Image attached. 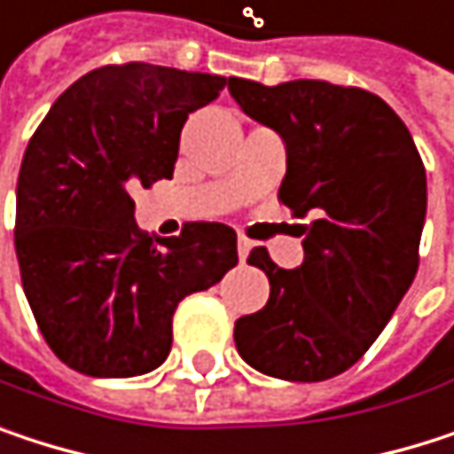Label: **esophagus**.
Wrapping results in <instances>:
<instances>
[{
  "label": "esophagus",
  "mask_w": 454,
  "mask_h": 454,
  "mask_svg": "<svg viewBox=\"0 0 454 454\" xmlns=\"http://www.w3.org/2000/svg\"><path fill=\"white\" fill-rule=\"evenodd\" d=\"M236 249H239V260H247V254H249V249H252V241H249L247 236H239Z\"/></svg>",
  "instance_id": "obj_1"
}]
</instances>
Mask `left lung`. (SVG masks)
<instances>
[{
	"mask_svg": "<svg viewBox=\"0 0 454 454\" xmlns=\"http://www.w3.org/2000/svg\"><path fill=\"white\" fill-rule=\"evenodd\" d=\"M236 105L286 144L278 202L308 218L305 262L278 268L265 247L270 297L233 325L239 355L284 381H325L379 339L418 270L426 168L400 115L376 94L328 81L265 86L228 78Z\"/></svg>",
	"mask_w": 454,
	"mask_h": 454,
	"instance_id": "left-lung-1",
	"label": "left lung"
}]
</instances>
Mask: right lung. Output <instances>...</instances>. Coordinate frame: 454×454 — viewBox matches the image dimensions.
<instances>
[{
    "instance_id": "obj_1",
    "label": "right lung",
    "mask_w": 454,
    "mask_h": 454,
    "mask_svg": "<svg viewBox=\"0 0 454 454\" xmlns=\"http://www.w3.org/2000/svg\"><path fill=\"white\" fill-rule=\"evenodd\" d=\"M228 78L149 62L105 65L59 94L18 176L15 252L51 352L73 371L129 379L162 365L178 302L239 262L226 223L152 239L131 189L173 176L189 113Z\"/></svg>"
}]
</instances>
